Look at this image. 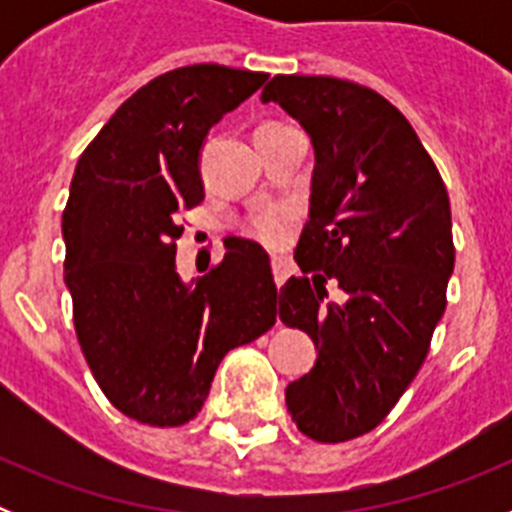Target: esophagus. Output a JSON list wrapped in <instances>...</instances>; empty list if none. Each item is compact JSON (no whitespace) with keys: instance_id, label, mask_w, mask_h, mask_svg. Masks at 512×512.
I'll return each instance as SVG.
<instances>
[{"instance_id":"34e87169","label":"esophagus","mask_w":512,"mask_h":512,"mask_svg":"<svg viewBox=\"0 0 512 512\" xmlns=\"http://www.w3.org/2000/svg\"><path fill=\"white\" fill-rule=\"evenodd\" d=\"M271 271H274L277 284H284L289 277V271H292V266H289V261L284 259V256H271Z\"/></svg>"}]
</instances>
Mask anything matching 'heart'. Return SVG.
<instances>
[{
    "mask_svg": "<svg viewBox=\"0 0 512 512\" xmlns=\"http://www.w3.org/2000/svg\"><path fill=\"white\" fill-rule=\"evenodd\" d=\"M289 220L292 215L287 207H264L248 217V233L264 243H282L289 230Z\"/></svg>",
    "mask_w": 512,
    "mask_h": 512,
    "instance_id": "obj_1",
    "label": "heart"
}]
</instances>
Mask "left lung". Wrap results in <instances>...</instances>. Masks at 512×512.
Returning <instances> with one entry per match:
<instances>
[{
    "mask_svg": "<svg viewBox=\"0 0 512 512\" xmlns=\"http://www.w3.org/2000/svg\"><path fill=\"white\" fill-rule=\"evenodd\" d=\"M315 148L302 269L279 289V318L305 330L315 366L289 382L305 436L341 443L377 428L423 366L454 271L449 192L395 104L333 76L279 74L261 92ZM342 289L327 300V284Z\"/></svg>",
    "mask_w": 512,
    "mask_h": 512,
    "instance_id": "left-lung-1",
    "label": "left lung"
}]
</instances>
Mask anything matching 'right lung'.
Returning <instances> with one entry per match:
<instances>
[{
	"instance_id": "right-lung-1",
	"label": "right lung",
	"mask_w": 512,
	"mask_h": 512,
	"mask_svg": "<svg viewBox=\"0 0 512 512\" xmlns=\"http://www.w3.org/2000/svg\"><path fill=\"white\" fill-rule=\"evenodd\" d=\"M266 79L217 63L156 76L76 164L61 220L76 338L107 400L138 423H189L223 356L277 320L259 243L230 238L225 259L189 284L176 271L179 212L205 200L207 133Z\"/></svg>"
}]
</instances>
